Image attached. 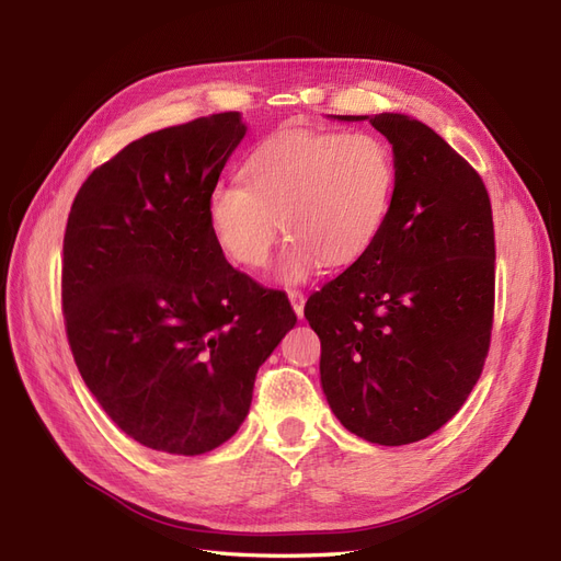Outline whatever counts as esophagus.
Listing matches in <instances>:
<instances>
[{"label":"esophagus","mask_w":561,"mask_h":561,"mask_svg":"<svg viewBox=\"0 0 561 561\" xmlns=\"http://www.w3.org/2000/svg\"><path fill=\"white\" fill-rule=\"evenodd\" d=\"M287 297H290V304H293L295 313L301 318L304 316V301H307V297H304L299 290H290V293H287Z\"/></svg>","instance_id":"obj_1"}]
</instances>
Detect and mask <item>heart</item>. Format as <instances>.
I'll list each match as a JSON object with an SVG mask.
<instances>
[{"instance_id":"heart-1","label":"heart","mask_w":561,"mask_h":561,"mask_svg":"<svg viewBox=\"0 0 561 561\" xmlns=\"http://www.w3.org/2000/svg\"><path fill=\"white\" fill-rule=\"evenodd\" d=\"M243 178L210 194L215 241L236 264L260 268L283 227L290 241L280 276L295 283L320 264L339 268L363 257L383 227L398 173L375 133L290 128L252 151Z\"/></svg>"}]
</instances>
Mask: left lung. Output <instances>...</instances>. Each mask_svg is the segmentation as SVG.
Masks as SVG:
<instances>
[{"label": "left lung", "mask_w": 561, "mask_h": 561, "mask_svg": "<svg viewBox=\"0 0 561 561\" xmlns=\"http://www.w3.org/2000/svg\"><path fill=\"white\" fill-rule=\"evenodd\" d=\"M369 118L393 145L377 241L304 307L334 416L367 443L410 445L461 410L491 344L494 217L474 168L426 124Z\"/></svg>", "instance_id": "obj_1"}]
</instances>
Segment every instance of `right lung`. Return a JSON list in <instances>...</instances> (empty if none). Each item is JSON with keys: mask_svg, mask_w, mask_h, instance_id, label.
<instances>
[{"mask_svg": "<svg viewBox=\"0 0 561 561\" xmlns=\"http://www.w3.org/2000/svg\"><path fill=\"white\" fill-rule=\"evenodd\" d=\"M239 112L126 145L81 184L62 239V316L81 379L140 445L196 456L241 428L260 365L297 316L233 268L208 201Z\"/></svg>", "mask_w": 561, "mask_h": 561, "instance_id": "right-lung-1", "label": "right lung"}]
</instances>
